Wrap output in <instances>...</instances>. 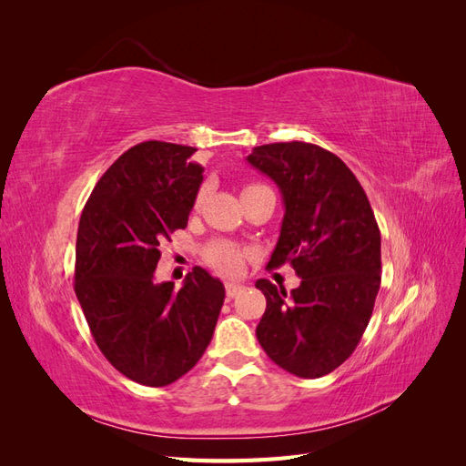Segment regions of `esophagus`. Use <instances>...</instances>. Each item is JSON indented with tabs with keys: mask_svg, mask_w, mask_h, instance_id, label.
Masks as SVG:
<instances>
[{
	"mask_svg": "<svg viewBox=\"0 0 466 466\" xmlns=\"http://www.w3.org/2000/svg\"><path fill=\"white\" fill-rule=\"evenodd\" d=\"M243 291L241 284H235V281H225V293H228V298L233 299L237 293Z\"/></svg>",
	"mask_w": 466,
	"mask_h": 466,
	"instance_id": "esophagus-1",
	"label": "esophagus"
}]
</instances>
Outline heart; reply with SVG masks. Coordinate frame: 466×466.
Returning a JSON list of instances; mask_svg holds the SVG:
<instances>
[{"instance_id":"1","label":"heart","mask_w":466,"mask_h":466,"mask_svg":"<svg viewBox=\"0 0 466 466\" xmlns=\"http://www.w3.org/2000/svg\"><path fill=\"white\" fill-rule=\"evenodd\" d=\"M262 187L264 185H247L243 194L255 190V188H262ZM204 194H206L204 188H200L198 194H196L194 208H200V204L204 200ZM245 258H247V250L231 241H214L204 248V260L211 268H214V270H218L219 274H225V276H237L238 272H241L245 266Z\"/></svg>"}]
</instances>
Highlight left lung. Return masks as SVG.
<instances>
[{
	"instance_id": "obj_1",
	"label": "left lung",
	"mask_w": 466,
	"mask_h": 466,
	"mask_svg": "<svg viewBox=\"0 0 466 466\" xmlns=\"http://www.w3.org/2000/svg\"><path fill=\"white\" fill-rule=\"evenodd\" d=\"M247 161L270 177L286 214L268 268L289 262L299 288L258 279L262 350L291 375L317 379L342 365L368 329L380 286V233L360 180L334 153L281 142Z\"/></svg>"
}]
</instances>
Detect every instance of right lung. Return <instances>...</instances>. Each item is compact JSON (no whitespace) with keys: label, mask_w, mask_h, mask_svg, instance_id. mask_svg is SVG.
Wrapping results in <instances>:
<instances>
[{"label":"right lung","mask_w":466,"mask_h":466,"mask_svg":"<svg viewBox=\"0 0 466 466\" xmlns=\"http://www.w3.org/2000/svg\"><path fill=\"white\" fill-rule=\"evenodd\" d=\"M196 147L144 142L108 167L83 208L76 295L103 356L146 387L188 373L214 336L221 281L196 266L185 286L157 284L159 243L185 229L204 167Z\"/></svg>","instance_id":"add662e5"}]
</instances>
